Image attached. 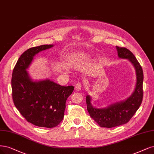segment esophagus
<instances>
[{"instance_id":"obj_1","label":"esophagus","mask_w":154,"mask_h":154,"mask_svg":"<svg viewBox=\"0 0 154 154\" xmlns=\"http://www.w3.org/2000/svg\"><path fill=\"white\" fill-rule=\"evenodd\" d=\"M75 89L77 91H80L82 90V85L80 83H78L75 85Z\"/></svg>"}]
</instances>
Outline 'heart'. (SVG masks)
<instances>
[{"mask_svg":"<svg viewBox=\"0 0 154 154\" xmlns=\"http://www.w3.org/2000/svg\"><path fill=\"white\" fill-rule=\"evenodd\" d=\"M83 56V55L82 54H72L69 57V58L68 62H69V63H71V64L78 62L81 60Z\"/></svg>","mask_w":154,"mask_h":154,"instance_id":"b5f03b06","label":"heart"}]
</instances>
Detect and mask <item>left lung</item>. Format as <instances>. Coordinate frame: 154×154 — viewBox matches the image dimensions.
Returning <instances> with one entry per match:
<instances>
[{"mask_svg": "<svg viewBox=\"0 0 154 154\" xmlns=\"http://www.w3.org/2000/svg\"><path fill=\"white\" fill-rule=\"evenodd\" d=\"M120 59H128L135 68L136 83L134 91L123 101L115 103L105 108H96L91 104V97L87 95L86 102L90 116L102 128H111L128 123L138 109L143 100V72L132 53L126 48L116 46Z\"/></svg>", "mask_w": 154, "mask_h": 154, "instance_id": "8db88e82", "label": "left lung"}]
</instances>
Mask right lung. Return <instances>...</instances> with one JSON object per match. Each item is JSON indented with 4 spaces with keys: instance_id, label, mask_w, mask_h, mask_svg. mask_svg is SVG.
Listing matches in <instances>:
<instances>
[{
    "instance_id": "right-lung-1",
    "label": "right lung",
    "mask_w": 154,
    "mask_h": 154,
    "mask_svg": "<svg viewBox=\"0 0 154 154\" xmlns=\"http://www.w3.org/2000/svg\"><path fill=\"white\" fill-rule=\"evenodd\" d=\"M53 46L45 45L26 50L16 63L11 79L16 108L29 122L47 128H55L63 120L66 100L73 92L74 87L61 86L48 79L34 82L26 69L36 54Z\"/></svg>"
}]
</instances>
